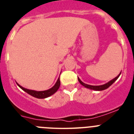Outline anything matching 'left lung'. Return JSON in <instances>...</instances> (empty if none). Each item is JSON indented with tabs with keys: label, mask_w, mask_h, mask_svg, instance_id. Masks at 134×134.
I'll return each instance as SVG.
<instances>
[{
	"label": "left lung",
	"mask_w": 134,
	"mask_h": 134,
	"mask_svg": "<svg viewBox=\"0 0 134 134\" xmlns=\"http://www.w3.org/2000/svg\"><path fill=\"white\" fill-rule=\"evenodd\" d=\"M120 74H121V73L118 76H117V77H115V79H113V80H111V81H109V82L105 84V85H100V86H92V85H86V84H85L84 82H82L80 80V79H79V78H78V80H79V82H80V83L81 84L82 86H84L85 87H86V88H89V89L94 90V91H103V90H105V89H106V88H108V87H109V86H111V85H112V84H113V82H114L118 79V78H119V76Z\"/></svg>",
	"instance_id": "left-lung-1"
}]
</instances>
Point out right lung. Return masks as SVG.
I'll use <instances>...</instances> for the list:
<instances>
[{
    "instance_id": "1",
    "label": "right lung",
    "mask_w": 134,
    "mask_h": 134,
    "mask_svg": "<svg viewBox=\"0 0 134 134\" xmlns=\"http://www.w3.org/2000/svg\"><path fill=\"white\" fill-rule=\"evenodd\" d=\"M17 85L19 86L20 88L22 90H23L24 91H25L26 93H27L28 94H29L30 95L33 96L35 98H38V99H45V98H47L49 96L52 95L53 94L56 92L58 91V89L60 87V77L58 78V80H57L56 83L55 84L52 88H49V89L47 90V91H33V90H29L27 89V88H25L23 87H22L21 86H20L18 83Z\"/></svg>"
}]
</instances>
